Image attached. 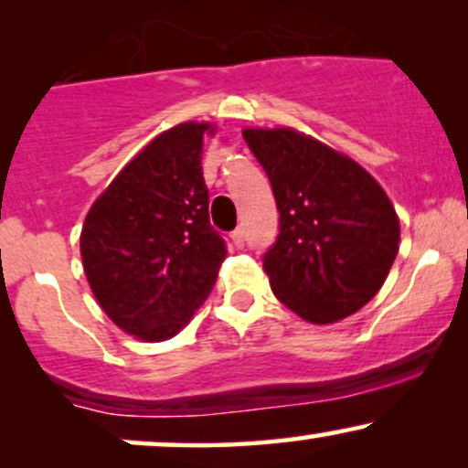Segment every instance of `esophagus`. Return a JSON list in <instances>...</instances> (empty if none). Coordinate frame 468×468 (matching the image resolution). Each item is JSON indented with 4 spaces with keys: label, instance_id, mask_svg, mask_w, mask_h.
Returning a JSON list of instances; mask_svg holds the SVG:
<instances>
[{
    "label": "esophagus",
    "instance_id": "1",
    "mask_svg": "<svg viewBox=\"0 0 468 468\" xmlns=\"http://www.w3.org/2000/svg\"><path fill=\"white\" fill-rule=\"evenodd\" d=\"M230 239H233V244L238 246V249H241V246H244V229H235L233 233H230Z\"/></svg>",
    "mask_w": 468,
    "mask_h": 468
}]
</instances>
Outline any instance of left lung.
<instances>
[{
	"mask_svg": "<svg viewBox=\"0 0 468 468\" xmlns=\"http://www.w3.org/2000/svg\"><path fill=\"white\" fill-rule=\"evenodd\" d=\"M271 178L279 238L264 255L275 297L310 324H336L383 288L400 219L383 186L350 155L292 127H244Z\"/></svg>",
	"mask_w": 468,
	"mask_h": 468,
	"instance_id": "obj_1",
	"label": "left lung"
}]
</instances>
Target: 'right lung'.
<instances>
[{"mask_svg":"<svg viewBox=\"0 0 468 468\" xmlns=\"http://www.w3.org/2000/svg\"><path fill=\"white\" fill-rule=\"evenodd\" d=\"M213 122H180L147 143L96 197L80 229L83 271L125 335L176 336L208 297L227 249L208 224L202 176Z\"/></svg>","mask_w":468,"mask_h":468,"instance_id":"obj_1","label":"right lung"}]
</instances>
